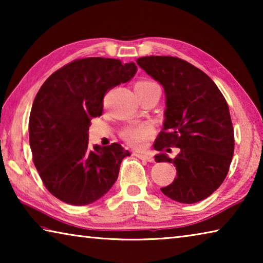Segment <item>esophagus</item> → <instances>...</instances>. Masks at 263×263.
<instances>
[{
  "label": "esophagus",
  "mask_w": 263,
  "mask_h": 263,
  "mask_svg": "<svg viewBox=\"0 0 263 263\" xmlns=\"http://www.w3.org/2000/svg\"><path fill=\"white\" fill-rule=\"evenodd\" d=\"M135 155L137 158H139L141 160H145V161H148V162H153L154 159L151 154L148 153H135Z\"/></svg>",
  "instance_id": "34e87169"
}]
</instances>
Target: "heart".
Wrapping results in <instances>:
<instances>
[{
    "label": "heart",
    "mask_w": 263,
    "mask_h": 263,
    "mask_svg": "<svg viewBox=\"0 0 263 263\" xmlns=\"http://www.w3.org/2000/svg\"><path fill=\"white\" fill-rule=\"evenodd\" d=\"M136 92L142 94L152 90H160V87L157 82L152 80H140L136 83ZM153 136V128L147 124H138V125H127L121 131V137L126 144L133 147L140 148L146 145L151 137Z\"/></svg>",
    "instance_id": "obj_1"
}]
</instances>
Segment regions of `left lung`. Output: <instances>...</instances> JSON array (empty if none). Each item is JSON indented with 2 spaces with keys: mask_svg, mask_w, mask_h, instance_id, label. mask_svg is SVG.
<instances>
[{
  "mask_svg": "<svg viewBox=\"0 0 263 263\" xmlns=\"http://www.w3.org/2000/svg\"><path fill=\"white\" fill-rule=\"evenodd\" d=\"M137 64L166 92V118L154 148H179L174 159L155 155V161L171 162L177 171L161 191L180 203L203 201L224 182L232 161L234 131L228 102L205 73L180 58L142 57Z\"/></svg>",
  "mask_w": 263,
  "mask_h": 263,
  "instance_id": "obj_1",
  "label": "left lung"
}]
</instances>
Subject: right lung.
<instances>
[{"instance_id": "right-lung-1", "label": "right lung", "mask_w": 263, "mask_h": 263, "mask_svg": "<svg viewBox=\"0 0 263 263\" xmlns=\"http://www.w3.org/2000/svg\"><path fill=\"white\" fill-rule=\"evenodd\" d=\"M137 72L135 62L83 58L58 69L35 95L29 119L32 160L44 185L60 201L87 205L117 181L121 144L88 146L90 119L103 111L104 95Z\"/></svg>"}]
</instances>
